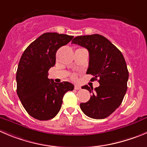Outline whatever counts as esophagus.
Wrapping results in <instances>:
<instances>
[{
	"instance_id": "obj_1",
	"label": "esophagus",
	"mask_w": 147,
	"mask_h": 147,
	"mask_svg": "<svg viewBox=\"0 0 147 147\" xmlns=\"http://www.w3.org/2000/svg\"><path fill=\"white\" fill-rule=\"evenodd\" d=\"M75 90H80V89H81V87H80L79 85H75Z\"/></svg>"
}]
</instances>
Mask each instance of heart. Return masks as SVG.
<instances>
[{"label":"heart","mask_w":147,"mask_h":147,"mask_svg":"<svg viewBox=\"0 0 147 147\" xmlns=\"http://www.w3.org/2000/svg\"><path fill=\"white\" fill-rule=\"evenodd\" d=\"M76 78H77V77H76V75H73L72 76V79H74V80H75V79H76Z\"/></svg>","instance_id":"obj_1"}]
</instances>
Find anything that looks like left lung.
Returning <instances> with one entry per match:
<instances>
[{
	"instance_id": "1",
	"label": "left lung",
	"mask_w": 147,
	"mask_h": 147,
	"mask_svg": "<svg viewBox=\"0 0 147 147\" xmlns=\"http://www.w3.org/2000/svg\"><path fill=\"white\" fill-rule=\"evenodd\" d=\"M72 43L88 49L89 64L86 73L98 78L100 86H84L92 94L88 101L81 103L80 109L88 117L94 119L107 117L121 105L127 91L128 70L120 51L105 37L98 34L78 36Z\"/></svg>"
}]
</instances>
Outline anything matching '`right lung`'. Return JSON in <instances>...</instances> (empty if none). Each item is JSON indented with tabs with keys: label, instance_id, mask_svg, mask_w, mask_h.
I'll return each instance as SVG.
<instances>
[{
	"label": "right lung",
	"instance_id": "obj_1",
	"mask_svg": "<svg viewBox=\"0 0 147 147\" xmlns=\"http://www.w3.org/2000/svg\"><path fill=\"white\" fill-rule=\"evenodd\" d=\"M73 36L46 32L29 45L16 71V93L27 113L39 120L53 118L59 112L65 93L74 89L69 82L57 83L48 78L56 63V53Z\"/></svg>",
	"mask_w": 147,
	"mask_h": 147
}]
</instances>
